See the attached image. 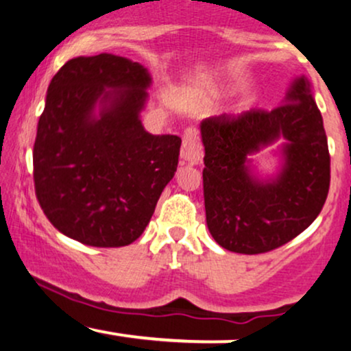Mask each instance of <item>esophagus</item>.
<instances>
[{
	"mask_svg": "<svg viewBox=\"0 0 351 351\" xmlns=\"http://www.w3.org/2000/svg\"><path fill=\"white\" fill-rule=\"evenodd\" d=\"M203 158V147L198 140V132L195 128H186L183 134V145H181V160L183 163L196 165Z\"/></svg>",
	"mask_w": 351,
	"mask_h": 351,
	"instance_id": "1",
	"label": "esophagus"
}]
</instances>
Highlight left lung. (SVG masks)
I'll list each match as a JSON object with an SVG mask.
<instances>
[{
  "label": "left lung",
  "instance_id": "left-lung-1",
  "mask_svg": "<svg viewBox=\"0 0 351 351\" xmlns=\"http://www.w3.org/2000/svg\"><path fill=\"white\" fill-rule=\"evenodd\" d=\"M199 127L206 224L221 247L269 252L299 236L320 215L330 188L328 143L304 75L293 80L284 104L274 110L209 117ZM280 136L286 143L280 171L261 179L248 155Z\"/></svg>",
  "mask_w": 351,
  "mask_h": 351
}]
</instances>
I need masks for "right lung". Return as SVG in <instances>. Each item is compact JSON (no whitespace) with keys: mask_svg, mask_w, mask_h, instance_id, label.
<instances>
[{"mask_svg":"<svg viewBox=\"0 0 351 351\" xmlns=\"http://www.w3.org/2000/svg\"><path fill=\"white\" fill-rule=\"evenodd\" d=\"M150 84L142 64L107 52L67 60L52 77L33 150L34 189L71 239L132 244L175 176L181 138L148 134L140 120Z\"/></svg>","mask_w":351,"mask_h":351,"instance_id":"add662e5","label":"right lung"}]
</instances>
